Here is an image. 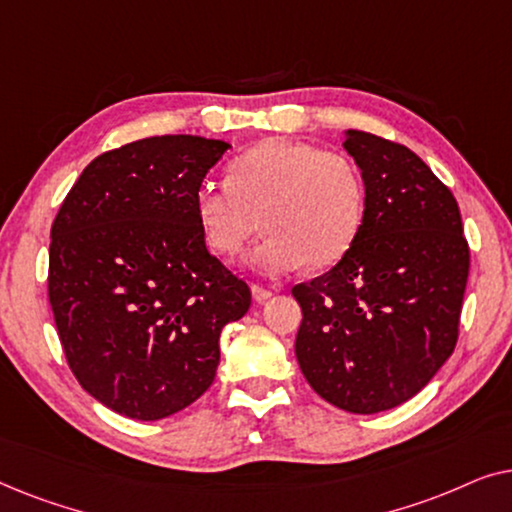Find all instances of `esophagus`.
Masks as SVG:
<instances>
[{
	"label": "esophagus",
	"instance_id": "obj_1",
	"mask_svg": "<svg viewBox=\"0 0 512 512\" xmlns=\"http://www.w3.org/2000/svg\"><path fill=\"white\" fill-rule=\"evenodd\" d=\"M251 296H254L256 303H265V300L272 298V291H270V289H263V286H258V284H254V286H251Z\"/></svg>",
	"mask_w": 512,
	"mask_h": 512
}]
</instances>
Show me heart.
<instances>
[{
  "label": "heart",
  "instance_id": "1",
  "mask_svg": "<svg viewBox=\"0 0 512 512\" xmlns=\"http://www.w3.org/2000/svg\"><path fill=\"white\" fill-rule=\"evenodd\" d=\"M230 184L205 181L195 193L202 237L233 256L256 233L268 237L247 254L263 277H282L307 263L328 268L352 249L366 214L361 174L345 156L289 139H263L228 167Z\"/></svg>",
  "mask_w": 512,
  "mask_h": 512
}]
</instances>
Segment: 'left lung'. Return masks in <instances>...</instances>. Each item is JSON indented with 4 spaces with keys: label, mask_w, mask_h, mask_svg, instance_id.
I'll list each match as a JSON object with an SVG mask.
<instances>
[{
    "label": "left lung",
    "mask_w": 512,
    "mask_h": 512,
    "mask_svg": "<svg viewBox=\"0 0 512 512\" xmlns=\"http://www.w3.org/2000/svg\"><path fill=\"white\" fill-rule=\"evenodd\" d=\"M342 146L366 214L345 258L293 286L296 359L324 401L373 415L419 394L454 352L468 244L457 200L417 153L361 130Z\"/></svg>",
    "instance_id": "obj_1"
}]
</instances>
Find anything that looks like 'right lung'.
Wrapping results in <instances>:
<instances>
[{
	"instance_id": "1",
	"label": "right lung",
	"mask_w": 512,
	"mask_h": 512,
	"mask_svg": "<svg viewBox=\"0 0 512 512\" xmlns=\"http://www.w3.org/2000/svg\"><path fill=\"white\" fill-rule=\"evenodd\" d=\"M230 149L195 135L146 137L97 156L51 228L48 300L76 380L139 422L205 394L223 326L249 286L205 247L195 193Z\"/></svg>"
}]
</instances>
